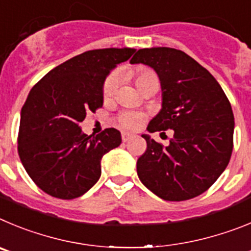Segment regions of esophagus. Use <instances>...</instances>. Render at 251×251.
<instances>
[{"label": "esophagus", "mask_w": 251, "mask_h": 251, "mask_svg": "<svg viewBox=\"0 0 251 251\" xmlns=\"http://www.w3.org/2000/svg\"><path fill=\"white\" fill-rule=\"evenodd\" d=\"M132 136H134V135L130 134V132H125V131H124L123 134H121V139H123L124 142L128 141V140H130Z\"/></svg>", "instance_id": "esophagus-1"}]
</instances>
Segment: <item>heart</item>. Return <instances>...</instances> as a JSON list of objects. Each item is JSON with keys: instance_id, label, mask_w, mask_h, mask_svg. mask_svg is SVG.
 Returning a JSON list of instances; mask_svg holds the SVG:
<instances>
[{"instance_id": "1", "label": "heart", "mask_w": 251, "mask_h": 251, "mask_svg": "<svg viewBox=\"0 0 251 251\" xmlns=\"http://www.w3.org/2000/svg\"><path fill=\"white\" fill-rule=\"evenodd\" d=\"M135 83L139 89H141L142 86H145L146 83L150 82V81L157 80V76L155 75V72H152L151 70H140L135 74L134 76ZM117 81H119V77H117V74L112 72L107 77H106L105 82H103V89L102 94L103 98L109 99L111 98L112 94L115 92L117 86ZM145 119V114L140 111H123L119 117H117V123L121 127L128 128V130H135V128L140 127V125L142 124Z\"/></svg>"}]
</instances>
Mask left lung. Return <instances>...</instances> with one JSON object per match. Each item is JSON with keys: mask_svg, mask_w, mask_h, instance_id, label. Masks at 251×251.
Returning <instances> with one entry per match:
<instances>
[{"mask_svg": "<svg viewBox=\"0 0 251 251\" xmlns=\"http://www.w3.org/2000/svg\"><path fill=\"white\" fill-rule=\"evenodd\" d=\"M130 62L152 67L161 83L162 107L149 132L174 130L169 146L142 135L148 149L137 160L139 179L169 201L205 193L232 152L234 114L226 95L205 67L180 50L141 49Z\"/></svg>", "mask_w": 251, "mask_h": 251, "instance_id": "8db88e82", "label": "left lung"}]
</instances>
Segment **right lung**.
<instances>
[{
  "label": "right lung",
  "mask_w": 251,
  "mask_h": 251,
  "mask_svg": "<svg viewBox=\"0 0 251 251\" xmlns=\"http://www.w3.org/2000/svg\"><path fill=\"white\" fill-rule=\"evenodd\" d=\"M135 49L91 50L58 65L31 89L21 110L19 155L25 170L53 198L75 199L101 176V159L121 144L120 131L83 134L78 124L103 103V82Z\"/></svg>",
  "instance_id": "obj_1"
}]
</instances>
